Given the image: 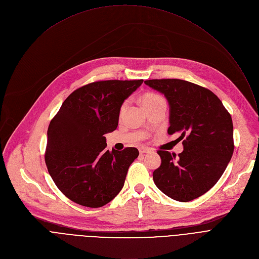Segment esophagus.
<instances>
[{
    "instance_id": "34e87169",
    "label": "esophagus",
    "mask_w": 259,
    "mask_h": 259,
    "mask_svg": "<svg viewBox=\"0 0 259 259\" xmlns=\"http://www.w3.org/2000/svg\"><path fill=\"white\" fill-rule=\"evenodd\" d=\"M150 152H151V149H147V147H140V149H139L140 154H147Z\"/></svg>"
}]
</instances>
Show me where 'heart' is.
Listing matches in <instances>:
<instances>
[{"label": "heart", "mask_w": 259, "mask_h": 259, "mask_svg": "<svg viewBox=\"0 0 259 259\" xmlns=\"http://www.w3.org/2000/svg\"><path fill=\"white\" fill-rule=\"evenodd\" d=\"M161 100H164L162 96L158 95V94H155V93H149V94H145L142 98V103L144 106L149 105V104H152V103H155L157 101H161ZM126 107V103H124L122 106H121V113L124 112V109Z\"/></svg>", "instance_id": "1"}]
</instances>
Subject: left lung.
I'll use <instances>...</instances> for the list:
<instances>
[{
  "label": "left lung",
  "mask_w": 259,
  "mask_h": 259,
  "mask_svg": "<svg viewBox=\"0 0 259 259\" xmlns=\"http://www.w3.org/2000/svg\"><path fill=\"white\" fill-rule=\"evenodd\" d=\"M169 104V134H178V156L159 151L161 166L154 171L157 188L179 202L195 200L224 174L234 153L232 117L210 90L178 79L147 80Z\"/></svg>",
  "instance_id": "8db88e82"
}]
</instances>
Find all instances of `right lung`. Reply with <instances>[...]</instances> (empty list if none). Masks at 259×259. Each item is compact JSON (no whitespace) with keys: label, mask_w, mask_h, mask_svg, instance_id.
Returning <instances> with one entry per match:
<instances>
[{"label":"right lung","mask_w":259,"mask_h":259,"mask_svg":"<svg viewBox=\"0 0 259 259\" xmlns=\"http://www.w3.org/2000/svg\"><path fill=\"white\" fill-rule=\"evenodd\" d=\"M143 80H109L73 91L50 122L45 162L60 192L79 205L98 208L123 189L135 147L106 149L105 134L117 129L121 106Z\"/></svg>","instance_id":"1"}]
</instances>
